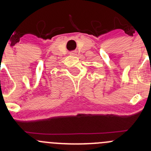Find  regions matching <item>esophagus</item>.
I'll return each mask as SVG.
<instances>
[{"instance_id":"1","label":"esophagus","mask_w":151,"mask_h":151,"mask_svg":"<svg viewBox=\"0 0 151 151\" xmlns=\"http://www.w3.org/2000/svg\"><path fill=\"white\" fill-rule=\"evenodd\" d=\"M70 53H71V55H77V52H76V51H72Z\"/></svg>"}]
</instances>
